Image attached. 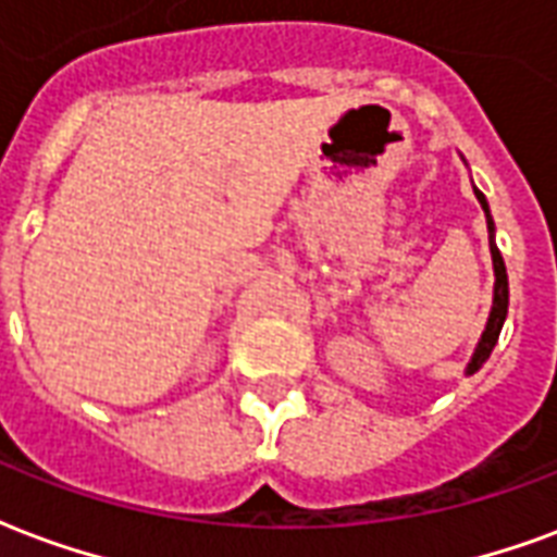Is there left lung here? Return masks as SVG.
Returning <instances> with one entry per match:
<instances>
[{
	"mask_svg": "<svg viewBox=\"0 0 557 557\" xmlns=\"http://www.w3.org/2000/svg\"><path fill=\"white\" fill-rule=\"evenodd\" d=\"M473 195H476V201L482 203V210H485V219H487V245H491V260H494V304H491V315H487V324L482 330V338H479L476 350L470 356V362H467L465 373H476L482 364L487 362V356L491 350L496 347V338L503 333V324H505V315H508V274H505V262H503V253L496 248V227H494V219H491V207H487V198L479 193L476 186H473Z\"/></svg>",
	"mask_w": 557,
	"mask_h": 557,
	"instance_id": "left-lung-1",
	"label": "left lung"
}]
</instances>
